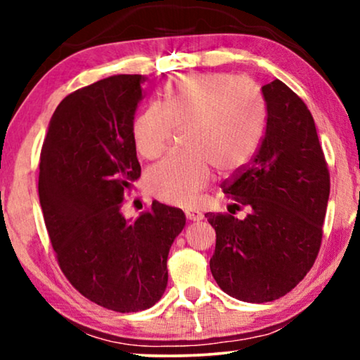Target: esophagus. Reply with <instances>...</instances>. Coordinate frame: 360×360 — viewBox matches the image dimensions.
Wrapping results in <instances>:
<instances>
[{
  "instance_id": "obj_1",
  "label": "esophagus",
  "mask_w": 360,
  "mask_h": 360,
  "mask_svg": "<svg viewBox=\"0 0 360 360\" xmlns=\"http://www.w3.org/2000/svg\"><path fill=\"white\" fill-rule=\"evenodd\" d=\"M185 216H186V219H190V221L203 219V214H201L198 210H185Z\"/></svg>"
}]
</instances>
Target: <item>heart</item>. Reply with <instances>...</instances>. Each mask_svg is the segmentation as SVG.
I'll return each mask as SVG.
<instances>
[{"label": "heart", "mask_w": 360, "mask_h": 360, "mask_svg": "<svg viewBox=\"0 0 360 360\" xmlns=\"http://www.w3.org/2000/svg\"><path fill=\"white\" fill-rule=\"evenodd\" d=\"M265 105L252 83L229 73L184 75L165 86L160 106H149L132 124L136 149L154 160L172 132H185L188 154L170 155L146 175L150 195L165 203L190 205L210 184L211 167L231 175L248 165L264 134Z\"/></svg>", "instance_id": "heart-1"}]
</instances>
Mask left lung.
<instances>
[{
  "label": "left lung",
  "instance_id": "1",
  "mask_svg": "<svg viewBox=\"0 0 360 360\" xmlns=\"http://www.w3.org/2000/svg\"><path fill=\"white\" fill-rule=\"evenodd\" d=\"M267 126L249 165L221 185L245 219L206 213L216 231L210 260L219 288L248 303L274 302L304 278L318 257L329 170L313 116L283 82L262 86Z\"/></svg>",
  "mask_w": 360,
  "mask_h": 360
}]
</instances>
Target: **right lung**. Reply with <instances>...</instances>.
Here are the masks:
<instances>
[{
    "instance_id": "1",
    "label": "right lung",
    "mask_w": 360,
    "mask_h": 360,
    "mask_svg": "<svg viewBox=\"0 0 360 360\" xmlns=\"http://www.w3.org/2000/svg\"><path fill=\"white\" fill-rule=\"evenodd\" d=\"M142 75H115L70 93L53 112L39 164V200L58 267L90 302L117 313L150 308L165 292L167 257L185 226L152 201L121 213L141 176L132 124Z\"/></svg>"
}]
</instances>
